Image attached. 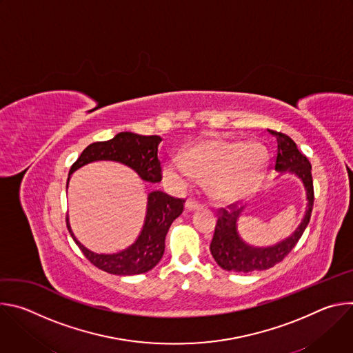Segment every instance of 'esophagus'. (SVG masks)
Instances as JSON below:
<instances>
[{"mask_svg":"<svg viewBox=\"0 0 353 353\" xmlns=\"http://www.w3.org/2000/svg\"><path fill=\"white\" fill-rule=\"evenodd\" d=\"M199 208H201V205L196 203V201H194V199H191V198L187 199V203H185V205H184V210H185L187 212L195 211V210H199Z\"/></svg>","mask_w":353,"mask_h":353,"instance_id":"1","label":"esophagus"}]
</instances>
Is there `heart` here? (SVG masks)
Here are the masks:
<instances>
[{
	"label": "heart",
	"instance_id": "b5f03b06",
	"mask_svg": "<svg viewBox=\"0 0 353 353\" xmlns=\"http://www.w3.org/2000/svg\"><path fill=\"white\" fill-rule=\"evenodd\" d=\"M267 162V149L257 141L207 137L191 143L181 158L169 159L163 176L180 187L187 185L192 177L205 181L210 199L228 205L257 188Z\"/></svg>",
	"mask_w": 353,
	"mask_h": 353
}]
</instances>
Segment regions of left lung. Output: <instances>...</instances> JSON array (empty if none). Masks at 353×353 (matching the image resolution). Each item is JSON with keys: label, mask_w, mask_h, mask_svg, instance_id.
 I'll return each instance as SVG.
<instances>
[{"label": "left lung", "mask_w": 353, "mask_h": 353, "mask_svg": "<svg viewBox=\"0 0 353 353\" xmlns=\"http://www.w3.org/2000/svg\"><path fill=\"white\" fill-rule=\"evenodd\" d=\"M267 131L276 139L275 170L279 173L278 177L289 173L301 181L306 192V211L292 234L271 245H254L247 243L239 232V219L247 205L232 212L222 210L211 241V254L225 271L245 274L264 271L281 263L303 234L312 216L314 192L310 162L299 152L297 145L290 137L272 130Z\"/></svg>", "instance_id": "left-lung-1"}]
</instances>
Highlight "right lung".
Returning a JSON list of instances; mask_svg holds the SVG:
<instances>
[{
    "label": "right lung",
    "instance_id": "obj_1",
    "mask_svg": "<svg viewBox=\"0 0 353 353\" xmlns=\"http://www.w3.org/2000/svg\"><path fill=\"white\" fill-rule=\"evenodd\" d=\"M161 142L162 138L159 135H139L124 131L109 141L90 143L72 165L67 188L74 172L100 161L121 163L132 169L143 181L159 183L162 180L161 162L158 159ZM184 203V199L173 198L161 190L149 191L145 219L138 237L128 247L112 254L94 253L89 250L75 237L70 219H67V226L74 241L93 265L113 275H137L155 268L162 260L168 230L173 221L181 215Z\"/></svg>",
    "mask_w": 353,
    "mask_h": 353
}]
</instances>
